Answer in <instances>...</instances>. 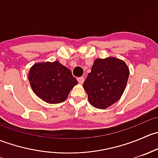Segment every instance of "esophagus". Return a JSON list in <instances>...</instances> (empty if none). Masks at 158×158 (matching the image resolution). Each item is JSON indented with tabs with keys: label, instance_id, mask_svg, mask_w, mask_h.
<instances>
[{
	"label": "esophagus",
	"instance_id": "1",
	"mask_svg": "<svg viewBox=\"0 0 158 158\" xmlns=\"http://www.w3.org/2000/svg\"><path fill=\"white\" fill-rule=\"evenodd\" d=\"M78 82H79V84H82L84 82V81H85V79H84L83 76H82V77H79L77 79Z\"/></svg>",
	"mask_w": 158,
	"mask_h": 158
}]
</instances>
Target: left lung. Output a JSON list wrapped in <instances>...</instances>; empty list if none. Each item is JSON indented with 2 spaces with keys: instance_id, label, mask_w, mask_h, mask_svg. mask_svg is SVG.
Returning <instances> with one entry per match:
<instances>
[{
  "instance_id": "8db88e82",
  "label": "left lung",
  "mask_w": 158,
  "mask_h": 158,
  "mask_svg": "<svg viewBox=\"0 0 158 158\" xmlns=\"http://www.w3.org/2000/svg\"><path fill=\"white\" fill-rule=\"evenodd\" d=\"M129 73L127 64L120 59H96L83 83L89 102L99 109L117 102L126 88Z\"/></svg>"
}]
</instances>
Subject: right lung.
I'll list each match as a JSON object with an SVG mask.
<instances>
[{
	"mask_svg": "<svg viewBox=\"0 0 158 158\" xmlns=\"http://www.w3.org/2000/svg\"><path fill=\"white\" fill-rule=\"evenodd\" d=\"M28 79L33 92L49 104L63 102L78 84L70 69L59 61L36 63L29 70Z\"/></svg>",
	"mask_w": 158,
	"mask_h": 158,
	"instance_id": "1",
	"label": "right lung"
}]
</instances>
